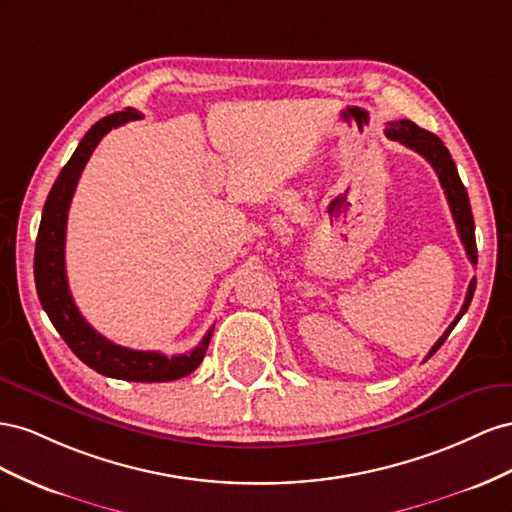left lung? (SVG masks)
Segmentation results:
<instances>
[{"instance_id": "1", "label": "left lung", "mask_w": 512, "mask_h": 512, "mask_svg": "<svg viewBox=\"0 0 512 512\" xmlns=\"http://www.w3.org/2000/svg\"><path fill=\"white\" fill-rule=\"evenodd\" d=\"M386 137L392 139V141H399V143L405 145V148L418 152L435 169L437 178H440V184L444 188V195L448 199L452 218H455V225H457V231H459V238L465 246V253H467V257H470L472 264L476 266L478 264V251H476V233H474V216H472V208H470V197H467V191H465V186L459 178L455 160L450 158V152L446 150V145L442 143V139L433 135V133H429V130L416 126L410 120L390 122L388 128H386ZM474 289H476V276L472 279L470 287H467L465 302L461 306L459 315L446 328L442 337L437 339V343L431 347V352L427 354L425 360H429L437 352V349L442 347V343L448 339V334L452 332V328L457 326V321L465 315L467 306H470V302L474 298Z\"/></svg>"}]
</instances>
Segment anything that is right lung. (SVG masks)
I'll list each match as a JSON object with an SVG mask.
<instances>
[{"instance_id":"right-lung-1","label":"right lung","mask_w":512,"mask_h":512,"mask_svg":"<svg viewBox=\"0 0 512 512\" xmlns=\"http://www.w3.org/2000/svg\"><path fill=\"white\" fill-rule=\"evenodd\" d=\"M141 113L135 109H126L111 113L107 118L98 120L87 130L81 143L77 145L75 154L70 156L66 167L57 175L51 193L42 210V221L36 238L34 253V279L36 291L42 309L47 311L51 324L60 332L66 345L75 352V356L85 362L87 367L113 377L126 379V382H173L188 373H193L203 356L208 352L212 339V330H208L203 341L182 356H165L158 352H139V349H128L115 345L109 339L98 334L83 315L79 313L75 300L70 296L68 279H66V221L72 195H75L81 171L90 160L92 152L100 139L105 137L111 128H118L130 120H139Z\"/></svg>"}]
</instances>
